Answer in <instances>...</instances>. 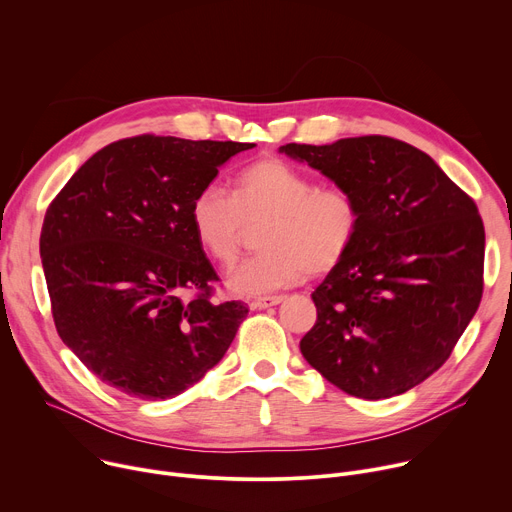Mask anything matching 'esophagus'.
Segmentation results:
<instances>
[{
    "instance_id": "34e87169",
    "label": "esophagus",
    "mask_w": 512,
    "mask_h": 512,
    "mask_svg": "<svg viewBox=\"0 0 512 512\" xmlns=\"http://www.w3.org/2000/svg\"><path fill=\"white\" fill-rule=\"evenodd\" d=\"M287 297L282 295H274V297H258L254 301H250V307L252 309H268V307H274V305H280L282 301H285Z\"/></svg>"
}]
</instances>
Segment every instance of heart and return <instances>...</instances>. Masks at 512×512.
I'll list each match as a JSON object with an SVG mask.
<instances>
[{
	"instance_id": "heart-1",
	"label": "heart",
	"mask_w": 512,
	"mask_h": 512,
	"mask_svg": "<svg viewBox=\"0 0 512 512\" xmlns=\"http://www.w3.org/2000/svg\"><path fill=\"white\" fill-rule=\"evenodd\" d=\"M360 215L348 187H317L313 177L280 158L242 168L230 195L201 189L189 207L197 244L219 266H232L248 227L262 225V252L230 276V287L246 295L289 289L307 274L333 270L356 240Z\"/></svg>"
}]
</instances>
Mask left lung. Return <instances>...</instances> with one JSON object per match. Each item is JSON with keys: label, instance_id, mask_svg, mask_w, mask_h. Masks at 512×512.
Wrapping results in <instances>:
<instances>
[{"label": "left lung", "instance_id": "left-lung-1", "mask_svg": "<svg viewBox=\"0 0 512 512\" xmlns=\"http://www.w3.org/2000/svg\"><path fill=\"white\" fill-rule=\"evenodd\" d=\"M280 152L348 187L362 211L350 252L311 295L317 321L301 354L358 399L411 390L445 364L482 299L474 199L429 154L388 136Z\"/></svg>", "mask_w": 512, "mask_h": 512}]
</instances>
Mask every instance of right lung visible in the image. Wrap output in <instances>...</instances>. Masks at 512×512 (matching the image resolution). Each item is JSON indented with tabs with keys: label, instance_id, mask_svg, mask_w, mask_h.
Segmentation results:
<instances>
[{
	"label": "right lung",
	"instance_id": "1",
	"mask_svg": "<svg viewBox=\"0 0 512 512\" xmlns=\"http://www.w3.org/2000/svg\"><path fill=\"white\" fill-rule=\"evenodd\" d=\"M254 144L142 134L95 152L46 209L40 256L56 331L105 384L177 396L234 342L248 307L213 303L219 280L189 207Z\"/></svg>",
	"mask_w": 512,
	"mask_h": 512
}]
</instances>
